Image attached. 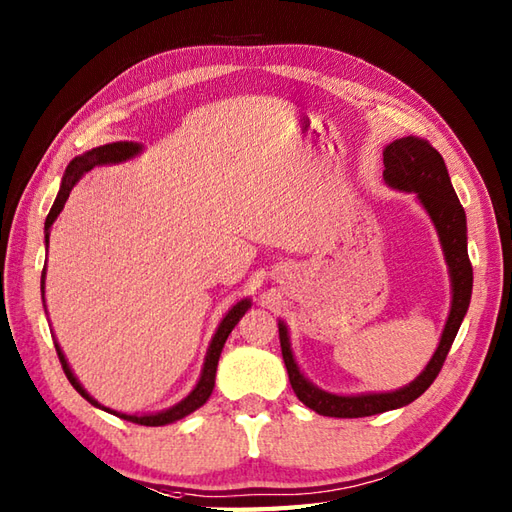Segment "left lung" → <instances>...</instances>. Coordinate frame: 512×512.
Masks as SVG:
<instances>
[{"instance_id": "left-lung-1", "label": "left lung", "mask_w": 512, "mask_h": 512, "mask_svg": "<svg viewBox=\"0 0 512 512\" xmlns=\"http://www.w3.org/2000/svg\"><path fill=\"white\" fill-rule=\"evenodd\" d=\"M383 165H385V171H383L385 182L396 189L418 193L422 206L429 211L433 224L438 228L444 257H447V264H449L451 284H453L451 314H449L447 325H444L436 354H433L429 365L424 367V372L413 380V383H409L405 389L391 391V394H365V396H334L308 383V380L299 372L295 358H292L286 325L279 323L281 356H284L290 385L295 389V394L303 405L321 413V416H330V418L376 416V413L405 407L418 396H422L424 391L431 387L433 380L438 378L444 361H447V354L455 341V334H458L464 314L469 310V303H471L473 266L469 259V250H466V215L458 195L453 191L449 171L444 167L442 156L438 154L436 147L429 143V140L418 138V136H405L385 147Z\"/></svg>"}]
</instances>
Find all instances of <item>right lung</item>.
Masks as SVG:
<instances>
[{
	"label": "right lung",
	"mask_w": 512,
	"mask_h": 512,
	"mask_svg": "<svg viewBox=\"0 0 512 512\" xmlns=\"http://www.w3.org/2000/svg\"><path fill=\"white\" fill-rule=\"evenodd\" d=\"M138 151H140V147L134 145V143H112V145L96 147V149L88 151V154H83V156L74 158V160L70 162L68 169H65V176H63V182H61V189H59V193H57V200H54L52 209H50V213H48V217H46V244H48V231H50V226H52L54 220H57V215L61 213L65 200L70 198V191L74 189V184L79 182V180L85 176V173L92 171L96 165H110V162H123V160H127V158L136 156ZM248 308H250V301L244 299V301H239L237 306H233V310H228L224 321L220 323V328H217V332H215V336H213V341H211V345H209V352H206V361H204V369H202V376H200V380H198V385H195V389L191 391V394H189L187 398H184L182 402H178L176 407H171V409H167V411H160V413H151V416H125V413H116V416H121V418L129 420V422L143 424V427H162V424L176 422V420H180V418H184V416H189L191 411L202 407L204 402L209 400L211 391H213V387H215V369H217V361H220L222 347H224V343H226V339H228V334L233 332L237 321L244 317V312H246ZM54 347H57L61 367H63L65 376H68V380L72 383V387H74L76 391H79V394H81L85 400H90L92 405L101 407L99 402H96V400L88 394V391H85V389L79 385V380L74 378L68 361H65L63 352L59 350V345H54ZM107 411H110V409H107Z\"/></svg>",
	"instance_id": "add662e5"
}]
</instances>
